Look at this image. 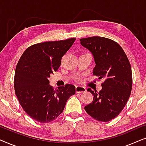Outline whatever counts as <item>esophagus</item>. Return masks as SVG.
<instances>
[{
	"label": "esophagus",
	"instance_id": "1",
	"mask_svg": "<svg viewBox=\"0 0 146 146\" xmlns=\"http://www.w3.org/2000/svg\"><path fill=\"white\" fill-rule=\"evenodd\" d=\"M86 92V89L84 87L80 86H76V93L80 94V93Z\"/></svg>",
	"mask_w": 146,
	"mask_h": 146
}]
</instances>
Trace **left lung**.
Segmentation results:
<instances>
[{
  "label": "left lung",
  "instance_id": "8db88e82",
  "mask_svg": "<svg viewBox=\"0 0 146 146\" xmlns=\"http://www.w3.org/2000/svg\"><path fill=\"white\" fill-rule=\"evenodd\" d=\"M80 40L94 56L96 66L93 74L98 80H104L99 92L87 90L94 98L84 109L96 120L109 121L119 115L130 96L132 88L130 64L122 48L112 40L92 36Z\"/></svg>",
  "mask_w": 146,
  "mask_h": 146
}]
</instances>
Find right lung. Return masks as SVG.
Wrapping results in <instances>:
<instances>
[{"label": "right lung", "mask_w": 146, "mask_h": 146, "mask_svg": "<svg viewBox=\"0 0 146 146\" xmlns=\"http://www.w3.org/2000/svg\"><path fill=\"white\" fill-rule=\"evenodd\" d=\"M75 40L31 46L17 64L14 80L16 96L25 112L38 122L48 123L58 117L69 98L75 94L74 85L66 84L54 90L48 80L60 66L62 58Z\"/></svg>", "instance_id": "right-lung-1"}]
</instances>
